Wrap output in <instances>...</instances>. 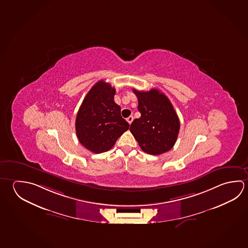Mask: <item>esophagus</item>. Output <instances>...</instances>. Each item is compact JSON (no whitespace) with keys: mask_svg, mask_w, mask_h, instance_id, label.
<instances>
[{"mask_svg":"<svg viewBox=\"0 0 248 248\" xmlns=\"http://www.w3.org/2000/svg\"><path fill=\"white\" fill-rule=\"evenodd\" d=\"M132 121H133V117L132 116H130L129 118H127V122L129 123L130 124L132 123Z\"/></svg>","mask_w":248,"mask_h":248,"instance_id":"34e87169","label":"esophagus"}]
</instances>
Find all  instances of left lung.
Masks as SVG:
<instances>
[{
	"label": "left lung",
	"mask_w": 248,
	"mask_h": 248,
	"mask_svg": "<svg viewBox=\"0 0 248 248\" xmlns=\"http://www.w3.org/2000/svg\"><path fill=\"white\" fill-rule=\"evenodd\" d=\"M138 109L141 117L130 124V130L143 152L159 155L168 152L178 139L180 123L169 98L156 89L139 92Z\"/></svg>",
	"instance_id": "obj_1"
}]
</instances>
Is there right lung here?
Listing matches in <instances>:
<instances>
[{
  "label": "right lung",
  "instance_id": "add662e5",
  "mask_svg": "<svg viewBox=\"0 0 248 248\" xmlns=\"http://www.w3.org/2000/svg\"><path fill=\"white\" fill-rule=\"evenodd\" d=\"M115 93V88L100 80L88 92L77 115L79 142L94 153L108 152L130 127L114 101Z\"/></svg>",
  "mask_w": 248,
  "mask_h": 248
}]
</instances>
